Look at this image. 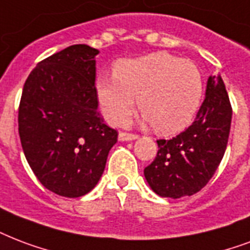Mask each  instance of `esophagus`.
I'll use <instances>...</instances> for the list:
<instances>
[{
  "label": "esophagus",
  "mask_w": 250,
  "mask_h": 250,
  "mask_svg": "<svg viewBox=\"0 0 250 250\" xmlns=\"http://www.w3.org/2000/svg\"><path fill=\"white\" fill-rule=\"evenodd\" d=\"M118 139H119L121 142H132V140H136V139H138V135H135V133L121 132L119 133V136H118Z\"/></svg>",
  "instance_id": "obj_1"
}]
</instances>
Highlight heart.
<instances>
[{
	"label": "heart",
	"instance_id": "1",
	"mask_svg": "<svg viewBox=\"0 0 250 250\" xmlns=\"http://www.w3.org/2000/svg\"><path fill=\"white\" fill-rule=\"evenodd\" d=\"M97 97L110 123L122 125L136 107L157 132L169 135L188 127L203 97V76L193 62L165 52L122 60L114 77L95 81Z\"/></svg>",
	"mask_w": 250,
	"mask_h": 250
}]
</instances>
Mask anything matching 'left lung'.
Listing matches in <instances>:
<instances>
[{
	"label": "left lung",
	"instance_id": "1",
	"mask_svg": "<svg viewBox=\"0 0 250 250\" xmlns=\"http://www.w3.org/2000/svg\"><path fill=\"white\" fill-rule=\"evenodd\" d=\"M232 107L220 76H209L195 121L170 140H157V156L144 177L157 195L190 197L208 184L226 152Z\"/></svg>",
	"mask_w": 250,
	"mask_h": 250
}]
</instances>
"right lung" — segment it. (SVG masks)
<instances>
[{"instance_id":"1","label":"right lung","mask_w":250,"mask_h":250,"mask_svg":"<svg viewBox=\"0 0 250 250\" xmlns=\"http://www.w3.org/2000/svg\"><path fill=\"white\" fill-rule=\"evenodd\" d=\"M74 44L53 53L26 80L18 111L23 153L49 191L83 197L98 184L118 132L98 112L95 56Z\"/></svg>"}]
</instances>
